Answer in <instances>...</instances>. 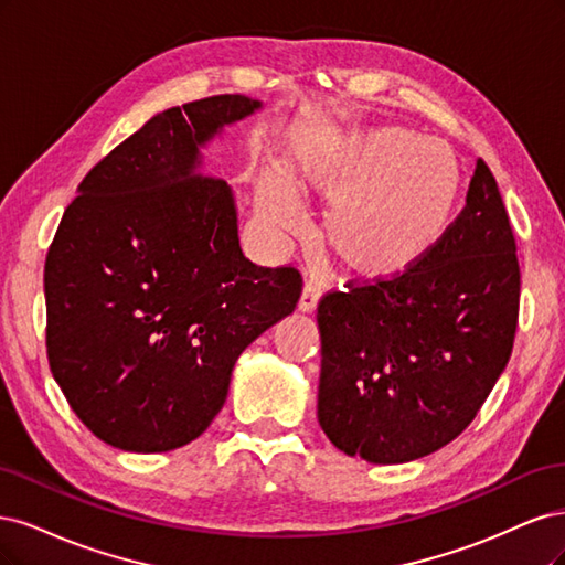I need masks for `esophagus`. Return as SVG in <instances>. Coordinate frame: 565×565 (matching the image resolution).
Masks as SVG:
<instances>
[{"label":"esophagus","instance_id":"34e87169","mask_svg":"<svg viewBox=\"0 0 565 565\" xmlns=\"http://www.w3.org/2000/svg\"><path fill=\"white\" fill-rule=\"evenodd\" d=\"M319 298H321V288H319L317 284H312V281H307L305 288H302V296H300V300H298V309H300L302 315L315 312V307H317Z\"/></svg>","mask_w":565,"mask_h":565}]
</instances>
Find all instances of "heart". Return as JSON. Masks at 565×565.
Instances as JSON below:
<instances>
[{
	"label": "heart",
	"mask_w": 565,
	"mask_h": 565,
	"mask_svg": "<svg viewBox=\"0 0 565 565\" xmlns=\"http://www.w3.org/2000/svg\"><path fill=\"white\" fill-rule=\"evenodd\" d=\"M288 171L294 185L281 171L260 178V223L281 232L300 230L294 186L331 199L321 239L350 275L366 281H390L420 265L450 230L465 190L458 152L404 126L307 140Z\"/></svg>",
	"instance_id": "b5f03b06"
}]
</instances>
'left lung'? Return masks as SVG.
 <instances>
[{"mask_svg": "<svg viewBox=\"0 0 565 565\" xmlns=\"http://www.w3.org/2000/svg\"><path fill=\"white\" fill-rule=\"evenodd\" d=\"M519 294L512 225L493 173L477 159L465 211L420 265L319 302L323 434L373 465L450 444L512 356Z\"/></svg>", "mask_w": 565, "mask_h": 565, "instance_id": "8db88e82", "label": "left lung"}]
</instances>
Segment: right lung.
<instances>
[{
    "mask_svg": "<svg viewBox=\"0 0 565 565\" xmlns=\"http://www.w3.org/2000/svg\"><path fill=\"white\" fill-rule=\"evenodd\" d=\"M263 107L213 96L169 107L82 180L46 256V354L100 441L163 452L221 413L248 344L296 309L300 275L239 246L236 202L206 145Z\"/></svg>",
    "mask_w": 565,
    "mask_h": 565,
    "instance_id": "1",
    "label": "right lung"
}]
</instances>
